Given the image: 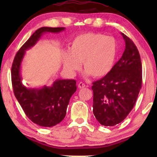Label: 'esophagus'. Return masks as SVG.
<instances>
[{
  "label": "esophagus",
  "instance_id": "obj_1",
  "mask_svg": "<svg viewBox=\"0 0 157 157\" xmlns=\"http://www.w3.org/2000/svg\"><path fill=\"white\" fill-rule=\"evenodd\" d=\"M85 86H86V85H85L83 82H79L78 84V87L79 89H83Z\"/></svg>",
  "mask_w": 157,
  "mask_h": 157
}]
</instances>
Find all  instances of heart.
Wrapping results in <instances>:
<instances>
[{
	"label": "heart",
	"mask_w": 157,
	"mask_h": 157,
	"mask_svg": "<svg viewBox=\"0 0 157 157\" xmlns=\"http://www.w3.org/2000/svg\"><path fill=\"white\" fill-rule=\"evenodd\" d=\"M118 51L116 39L113 36L95 33L79 34L73 39L68 50L62 52L63 67L74 75L82 62L85 76L101 78L112 69Z\"/></svg>",
	"instance_id": "1"
}]
</instances>
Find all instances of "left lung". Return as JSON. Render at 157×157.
<instances>
[{"label": "left lung", "instance_id": "1", "mask_svg": "<svg viewBox=\"0 0 157 157\" xmlns=\"http://www.w3.org/2000/svg\"><path fill=\"white\" fill-rule=\"evenodd\" d=\"M125 49L104 78L93 83V112L104 126L121 123L134 107L142 85V64L136 46L121 33Z\"/></svg>", "mask_w": 157, "mask_h": 157}]
</instances>
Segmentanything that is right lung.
I'll return each instance as SVG.
<instances>
[{"mask_svg":"<svg viewBox=\"0 0 157 157\" xmlns=\"http://www.w3.org/2000/svg\"><path fill=\"white\" fill-rule=\"evenodd\" d=\"M65 28L42 27L36 30L16 55L12 66V82L15 97L30 120L41 127L59 124L66 114L70 98L76 91L75 79H56L51 86L27 88L22 82L21 63L26 50L46 33H59Z\"/></svg>","mask_w":157,"mask_h":157,"instance_id":"obj_1","label":"right lung"}]
</instances>
